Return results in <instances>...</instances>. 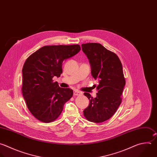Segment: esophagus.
Listing matches in <instances>:
<instances>
[{
  "mask_svg": "<svg viewBox=\"0 0 157 157\" xmlns=\"http://www.w3.org/2000/svg\"><path fill=\"white\" fill-rule=\"evenodd\" d=\"M81 94H82V92H80V91H79V90H76L74 91V95H75V96L80 95H81Z\"/></svg>",
  "mask_w": 157,
  "mask_h": 157,
  "instance_id": "1",
  "label": "esophagus"
}]
</instances>
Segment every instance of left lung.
I'll return each mask as SVG.
<instances>
[{"label": "left lung", "instance_id": "1", "mask_svg": "<svg viewBox=\"0 0 157 157\" xmlns=\"http://www.w3.org/2000/svg\"><path fill=\"white\" fill-rule=\"evenodd\" d=\"M89 59L91 74L98 79L97 97L84 93L89 100V106L84 110V116L89 121L101 123L110 119L117 112L122 101L121 97L126 84L121 62L113 52L98 43L81 45Z\"/></svg>", "mask_w": 157, "mask_h": 157}]
</instances>
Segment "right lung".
Wrapping results in <instances>:
<instances>
[{"instance_id": "add662e5", "label": "right lung", "mask_w": 157, "mask_h": 157, "mask_svg": "<svg viewBox=\"0 0 157 157\" xmlns=\"http://www.w3.org/2000/svg\"><path fill=\"white\" fill-rule=\"evenodd\" d=\"M79 45H46L31 54L23 67L22 94L27 107L38 120L50 123L62 112L64 104L73 95L70 88L54 82L62 73L64 60L77 54Z\"/></svg>"}]
</instances>
